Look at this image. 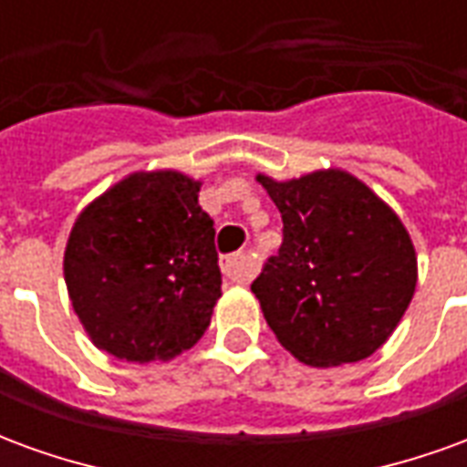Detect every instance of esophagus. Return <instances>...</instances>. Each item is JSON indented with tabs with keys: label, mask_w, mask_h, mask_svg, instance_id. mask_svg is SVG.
Here are the masks:
<instances>
[{
	"label": "esophagus",
	"mask_w": 467,
	"mask_h": 467,
	"mask_svg": "<svg viewBox=\"0 0 467 467\" xmlns=\"http://www.w3.org/2000/svg\"><path fill=\"white\" fill-rule=\"evenodd\" d=\"M220 267H223V275L233 283H247L253 277V265L244 254H227L220 260Z\"/></svg>",
	"instance_id": "esophagus-1"
}]
</instances>
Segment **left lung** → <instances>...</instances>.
<instances>
[{
    "label": "left lung",
    "mask_w": 467,
    "mask_h": 467,
    "mask_svg": "<svg viewBox=\"0 0 467 467\" xmlns=\"http://www.w3.org/2000/svg\"><path fill=\"white\" fill-rule=\"evenodd\" d=\"M283 214L280 253L253 283L285 350L313 368L370 358L415 293L418 257L400 217L345 170L277 182L257 174Z\"/></svg>",
    "instance_id": "obj_1"
}]
</instances>
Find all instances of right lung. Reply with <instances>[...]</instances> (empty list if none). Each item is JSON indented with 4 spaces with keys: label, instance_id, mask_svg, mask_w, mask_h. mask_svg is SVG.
Wrapping results in <instances>:
<instances>
[{
    "label": "right lung",
    "instance_id": "1",
    "mask_svg": "<svg viewBox=\"0 0 467 467\" xmlns=\"http://www.w3.org/2000/svg\"><path fill=\"white\" fill-rule=\"evenodd\" d=\"M200 184L174 170L132 172L77 217L67 293L89 340L117 360H172L210 325L223 275Z\"/></svg>",
    "mask_w": 467,
    "mask_h": 467
}]
</instances>
